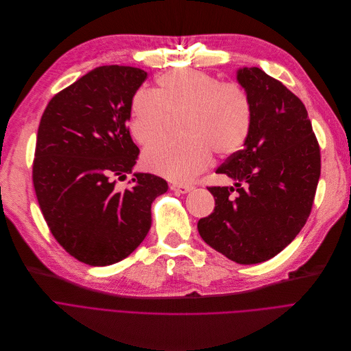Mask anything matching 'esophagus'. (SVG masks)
I'll list each match as a JSON object with an SVG mask.
<instances>
[{"label":"esophagus","instance_id":"1","mask_svg":"<svg viewBox=\"0 0 351 351\" xmlns=\"http://www.w3.org/2000/svg\"><path fill=\"white\" fill-rule=\"evenodd\" d=\"M194 187L191 184H171V190L177 191V193H181V194H186V193H190Z\"/></svg>","mask_w":351,"mask_h":351}]
</instances>
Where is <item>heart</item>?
<instances>
[{
    "mask_svg": "<svg viewBox=\"0 0 351 351\" xmlns=\"http://www.w3.org/2000/svg\"><path fill=\"white\" fill-rule=\"evenodd\" d=\"M182 111V136L164 138L145 149V169L176 182H184L207 169L213 149L231 156L245 144L252 130V101L239 82L194 69L161 74L154 93L137 90L130 99V131L148 145L162 136L167 114Z\"/></svg>",
    "mask_w": 351,
    "mask_h": 351,
    "instance_id": "heart-1",
    "label": "heart"
}]
</instances>
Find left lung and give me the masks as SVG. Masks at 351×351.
Wrapping results in <instances>:
<instances>
[{
  "instance_id": "left-lung-1",
  "label": "left lung",
  "mask_w": 351,
  "mask_h": 351,
  "mask_svg": "<svg viewBox=\"0 0 351 351\" xmlns=\"http://www.w3.org/2000/svg\"><path fill=\"white\" fill-rule=\"evenodd\" d=\"M237 81L252 101V130L244 148L215 171L234 180V187H207L215 207L197 228L227 258L257 264L277 256L304 227L320 178V147L302 99L278 80L244 66Z\"/></svg>"
}]
</instances>
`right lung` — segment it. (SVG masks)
I'll return each instance as SVG.
<instances>
[{"mask_svg": "<svg viewBox=\"0 0 351 351\" xmlns=\"http://www.w3.org/2000/svg\"><path fill=\"white\" fill-rule=\"evenodd\" d=\"M145 78L136 66H97L56 94L41 117L32 162L38 204L60 245L88 265L134 252L152 227L153 202L169 190L148 173H136L127 189L117 186L138 158L127 123Z\"/></svg>", "mask_w": 351, "mask_h": 351, "instance_id": "add662e5", "label": "right lung"}]
</instances>
